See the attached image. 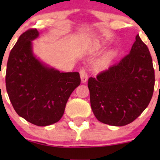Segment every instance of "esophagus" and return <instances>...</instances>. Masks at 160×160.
Segmentation results:
<instances>
[{"label": "esophagus", "mask_w": 160, "mask_h": 160, "mask_svg": "<svg viewBox=\"0 0 160 160\" xmlns=\"http://www.w3.org/2000/svg\"><path fill=\"white\" fill-rule=\"evenodd\" d=\"M80 78H81L82 83H86L87 80H88V72H87L86 70L84 68H82L80 70Z\"/></svg>", "instance_id": "34e87169"}]
</instances>
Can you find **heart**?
Wrapping results in <instances>:
<instances>
[{
    "instance_id": "b5f03b06",
    "label": "heart",
    "mask_w": 160,
    "mask_h": 160,
    "mask_svg": "<svg viewBox=\"0 0 160 160\" xmlns=\"http://www.w3.org/2000/svg\"><path fill=\"white\" fill-rule=\"evenodd\" d=\"M112 58L113 52L108 53V54L106 55L105 56H104L101 60H99V62L97 63V67H98V69H100V70L106 68V67L108 66V64L111 62V61L112 60Z\"/></svg>"
}]
</instances>
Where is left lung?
<instances>
[{
  "instance_id": "8db88e82",
  "label": "left lung",
  "mask_w": 160,
  "mask_h": 160,
  "mask_svg": "<svg viewBox=\"0 0 160 160\" xmlns=\"http://www.w3.org/2000/svg\"><path fill=\"white\" fill-rule=\"evenodd\" d=\"M88 84L98 121L114 126L135 121L149 105L155 85L152 56L139 35L128 55L96 78L90 77Z\"/></svg>"
}]
</instances>
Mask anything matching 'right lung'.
Listing matches in <instances>:
<instances>
[{"label": "right lung", "mask_w": 160, "mask_h": 160, "mask_svg": "<svg viewBox=\"0 0 160 160\" xmlns=\"http://www.w3.org/2000/svg\"><path fill=\"white\" fill-rule=\"evenodd\" d=\"M36 28L20 35L9 55L6 89L14 111L38 126L59 122L70 94L80 84L77 72H60L40 62L32 52Z\"/></svg>", "instance_id": "1"}]
</instances>
